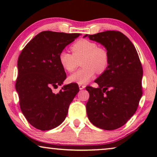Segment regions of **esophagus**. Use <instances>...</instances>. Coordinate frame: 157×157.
<instances>
[{"mask_svg": "<svg viewBox=\"0 0 157 157\" xmlns=\"http://www.w3.org/2000/svg\"><path fill=\"white\" fill-rule=\"evenodd\" d=\"M78 87H79V89L81 90V89H84V88H85V85H83V84H78Z\"/></svg>", "mask_w": 157, "mask_h": 157, "instance_id": "34e87169", "label": "esophagus"}]
</instances>
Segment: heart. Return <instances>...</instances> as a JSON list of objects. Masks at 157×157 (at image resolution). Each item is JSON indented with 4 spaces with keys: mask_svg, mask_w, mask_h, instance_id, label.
I'll return each mask as SVG.
<instances>
[{
    "mask_svg": "<svg viewBox=\"0 0 157 157\" xmlns=\"http://www.w3.org/2000/svg\"><path fill=\"white\" fill-rule=\"evenodd\" d=\"M73 53L66 50L59 53V63L66 71L73 72L81 61L82 68L68 77L71 83L83 84L95 75L103 74L109 64V54L104 47L98 46L96 42L88 39L77 40L71 46Z\"/></svg>",
    "mask_w": 157,
    "mask_h": 157,
    "instance_id": "1",
    "label": "heart"
}]
</instances>
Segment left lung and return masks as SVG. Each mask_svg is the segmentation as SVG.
<instances>
[{
	"instance_id": "8db88e82",
	"label": "left lung",
	"mask_w": 157,
	"mask_h": 157,
	"mask_svg": "<svg viewBox=\"0 0 157 157\" xmlns=\"http://www.w3.org/2000/svg\"><path fill=\"white\" fill-rule=\"evenodd\" d=\"M104 45L109 54V64L95 82L98 88L86 87L89 119L104 130L124 125L136 112L142 96L143 68L132 41L120 31H106L84 37Z\"/></svg>"
}]
</instances>
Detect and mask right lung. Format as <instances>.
<instances>
[{
	"label": "right lung",
	"instance_id": "add662e5",
	"mask_svg": "<svg viewBox=\"0 0 157 157\" xmlns=\"http://www.w3.org/2000/svg\"><path fill=\"white\" fill-rule=\"evenodd\" d=\"M80 35L42 31L19 55L16 82L19 104L29 123L37 129L46 131L59 126L79 91L76 83L64 86L56 94L52 91L66 78L59 63V53Z\"/></svg>",
	"mask_w": 157,
	"mask_h": 157
}]
</instances>
